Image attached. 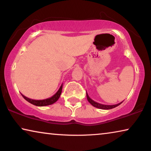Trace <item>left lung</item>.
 I'll list each match as a JSON object with an SVG mask.
<instances>
[{
    "mask_svg": "<svg viewBox=\"0 0 151 151\" xmlns=\"http://www.w3.org/2000/svg\"><path fill=\"white\" fill-rule=\"evenodd\" d=\"M86 98H87V100L88 101V102H89L91 105H93V106L94 107H96V108L100 109H104V110H108V109H113V108H115V107L119 106V104H121L122 103V102L120 103H119V104H114V105H105V104H100V103L95 102V101L93 100L91 98H90V97L88 96L87 93H86Z\"/></svg>",
    "mask_w": 151,
    "mask_h": 151,
    "instance_id": "left-lung-1",
    "label": "left lung"
}]
</instances>
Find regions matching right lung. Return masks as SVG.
Instances as JSON below:
<instances>
[{
  "label": "right lung",
  "mask_w": 151,
  "mask_h": 151,
  "mask_svg": "<svg viewBox=\"0 0 151 151\" xmlns=\"http://www.w3.org/2000/svg\"><path fill=\"white\" fill-rule=\"evenodd\" d=\"M63 85V84H62V85L60 86V87L58 91L56 92V93L53 95V96L52 97H51V98L45 99V100H33V99L27 98L26 96H23L22 94H21V95H22V96L23 97V98L25 99L27 101V102L31 103V104L36 105V106H48V105H51V104H53V103H55L58 100L60 96V95H61V93H62Z\"/></svg>",
  "instance_id": "add662e5"
}]
</instances>
